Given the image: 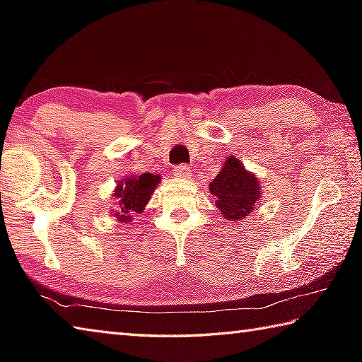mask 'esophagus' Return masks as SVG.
<instances>
[{"label":"esophagus","instance_id":"esophagus-1","mask_svg":"<svg viewBox=\"0 0 362 362\" xmlns=\"http://www.w3.org/2000/svg\"><path fill=\"white\" fill-rule=\"evenodd\" d=\"M192 174V169H189L187 164H180V166L174 168V175L179 177V179H187Z\"/></svg>","mask_w":362,"mask_h":362}]
</instances>
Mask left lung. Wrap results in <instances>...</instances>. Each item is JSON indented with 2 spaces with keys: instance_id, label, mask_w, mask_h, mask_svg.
<instances>
[{
  "instance_id": "1",
  "label": "left lung",
  "mask_w": 362,
  "mask_h": 362,
  "mask_svg": "<svg viewBox=\"0 0 362 362\" xmlns=\"http://www.w3.org/2000/svg\"><path fill=\"white\" fill-rule=\"evenodd\" d=\"M216 204L226 220H241L254 211L260 198V182L236 158L228 156L216 179L209 183Z\"/></svg>"
}]
</instances>
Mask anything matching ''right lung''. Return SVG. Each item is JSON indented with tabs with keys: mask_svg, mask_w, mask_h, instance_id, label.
Instances as JSON below:
<instances>
[{
	"mask_svg": "<svg viewBox=\"0 0 362 362\" xmlns=\"http://www.w3.org/2000/svg\"><path fill=\"white\" fill-rule=\"evenodd\" d=\"M159 183V175L145 173L136 177H124L118 182L113 198L116 199L115 216L118 222H131L132 214H140Z\"/></svg>",
	"mask_w": 362,
	"mask_h": 362,
	"instance_id": "1",
	"label": "right lung"
}]
</instances>
